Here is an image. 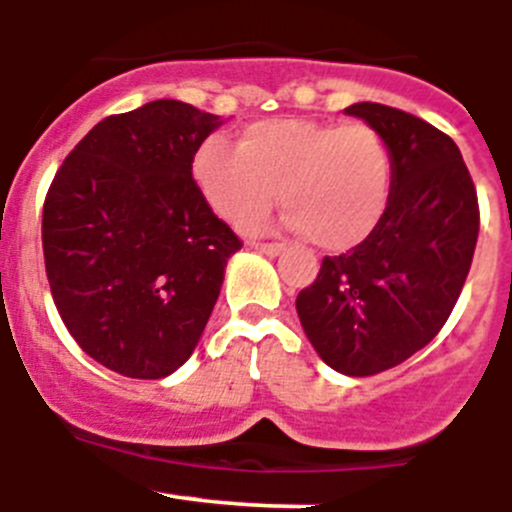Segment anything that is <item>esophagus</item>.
Segmentation results:
<instances>
[{
    "label": "esophagus",
    "instance_id": "esophagus-1",
    "mask_svg": "<svg viewBox=\"0 0 512 512\" xmlns=\"http://www.w3.org/2000/svg\"><path fill=\"white\" fill-rule=\"evenodd\" d=\"M252 250L262 252V255H270V257H278L280 252L285 250V245H280V242H250Z\"/></svg>",
    "mask_w": 512,
    "mask_h": 512
}]
</instances>
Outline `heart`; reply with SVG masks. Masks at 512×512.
I'll return each mask as SVG.
<instances>
[{
	"label": "heart",
	"mask_w": 512,
	"mask_h": 512,
	"mask_svg": "<svg viewBox=\"0 0 512 512\" xmlns=\"http://www.w3.org/2000/svg\"><path fill=\"white\" fill-rule=\"evenodd\" d=\"M191 176L201 199L229 224L262 219L283 199L288 224L313 245L344 252L382 222L393 186L388 145L367 124L265 119L239 135L199 145Z\"/></svg>",
	"instance_id": "obj_1"
}]
</instances>
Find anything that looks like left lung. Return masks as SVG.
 Returning a JSON list of instances; mask_svg holds the SVG:
<instances>
[{
  "mask_svg": "<svg viewBox=\"0 0 512 512\" xmlns=\"http://www.w3.org/2000/svg\"><path fill=\"white\" fill-rule=\"evenodd\" d=\"M388 145L393 186L375 232L324 257L296 298L308 342L349 377L377 375L426 347L449 319L480 234V206L457 142L400 109H344Z\"/></svg>",
  "mask_w": 512,
  "mask_h": 512,
  "instance_id": "obj_1",
  "label": "left lung"
}]
</instances>
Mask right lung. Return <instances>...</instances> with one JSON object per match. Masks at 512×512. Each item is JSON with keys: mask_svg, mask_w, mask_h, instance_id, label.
Segmentation results:
<instances>
[{"mask_svg": "<svg viewBox=\"0 0 512 512\" xmlns=\"http://www.w3.org/2000/svg\"><path fill=\"white\" fill-rule=\"evenodd\" d=\"M219 124L176 99L112 114L48 188L43 252L55 308L78 347L124 377L160 380L191 357L242 247L191 176Z\"/></svg>", "mask_w": 512, "mask_h": 512, "instance_id": "right-lung-1", "label": "right lung"}]
</instances>
